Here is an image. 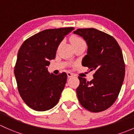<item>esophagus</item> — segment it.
I'll use <instances>...</instances> for the list:
<instances>
[{
    "label": "esophagus",
    "mask_w": 134,
    "mask_h": 134,
    "mask_svg": "<svg viewBox=\"0 0 134 134\" xmlns=\"http://www.w3.org/2000/svg\"><path fill=\"white\" fill-rule=\"evenodd\" d=\"M67 75H68V77H71L74 76V74H71V73H70V72H68Z\"/></svg>",
    "instance_id": "esophagus-1"
}]
</instances>
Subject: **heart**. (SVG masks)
Returning <instances> with one entry per match:
<instances>
[{"label":"heart","mask_w":134,"mask_h":134,"mask_svg":"<svg viewBox=\"0 0 134 134\" xmlns=\"http://www.w3.org/2000/svg\"><path fill=\"white\" fill-rule=\"evenodd\" d=\"M71 44H72L73 46H77V45H80V44H85V41L82 39L81 38L78 37H71Z\"/></svg>","instance_id":"1"}]
</instances>
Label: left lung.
<instances>
[{
	"label": "left lung",
	"instance_id": "left-lung-1",
	"mask_svg": "<svg viewBox=\"0 0 134 134\" xmlns=\"http://www.w3.org/2000/svg\"><path fill=\"white\" fill-rule=\"evenodd\" d=\"M74 34L82 37L88 46L82 65L96 71L90 82L78 77L79 101L90 111H104L115 101L123 83L125 65L122 51L114 37L95 28L78 29Z\"/></svg>",
	"mask_w": 134,
	"mask_h": 134
}]
</instances>
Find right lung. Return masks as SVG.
Listing matches in <instances>:
<instances>
[{
  "label": "right lung",
  "mask_w": 134,
  "mask_h": 134,
  "mask_svg": "<svg viewBox=\"0 0 134 134\" xmlns=\"http://www.w3.org/2000/svg\"><path fill=\"white\" fill-rule=\"evenodd\" d=\"M74 27L49 29L26 40L20 46L14 70L18 90L24 103L36 111L54 107L65 86L67 74H50L48 66L59 45Z\"/></svg>",
  "instance_id": "1"
}]
</instances>
